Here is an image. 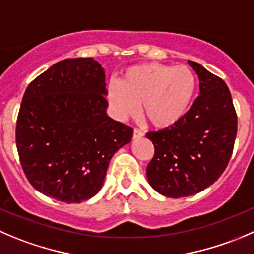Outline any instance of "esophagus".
Masks as SVG:
<instances>
[{
    "label": "esophagus",
    "mask_w": 254,
    "mask_h": 254,
    "mask_svg": "<svg viewBox=\"0 0 254 254\" xmlns=\"http://www.w3.org/2000/svg\"><path fill=\"white\" fill-rule=\"evenodd\" d=\"M142 136H144V131H141L140 129H136V127H135L132 137H134V139H140V137H142Z\"/></svg>",
    "instance_id": "34e87169"
}]
</instances>
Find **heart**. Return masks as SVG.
Returning a JSON list of instances; mask_svg holds the SVG:
<instances>
[{
    "label": "heart",
    "mask_w": 254,
    "mask_h": 254,
    "mask_svg": "<svg viewBox=\"0 0 254 254\" xmlns=\"http://www.w3.org/2000/svg\"><path fill=\"white\" fill-rule=\"evenodd\" d=\"M197 87V77L187 65L145 63L127 68L120 82H110L105 95L118 119L137 115L142 104L145 119L157 129H166L189 113Z\"/></svg>",
    "instance_id": "1"
}]
</instances>
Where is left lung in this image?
Returning a JSON list of instances; mask_svg holds the SVG:
<instances>
[{
    "label": "left lung",
    "mask_w": 254,
    "mask_h": 254,
    "mask_svg": "<svg viewBox=\"0 0 254 254\" xmlns=\"http://www.w3.org/2000/svg\"><path fill=\"white\" fill-rule=\"evenodd\" d=\"M200 93L184 119L147 132L155 155L146 169L155 191L166 197L192 196L217 181L230 162L237 135V114L223 79L189 61Z\"/></svg>",
    "instance_id": "1"
}]
</instances>
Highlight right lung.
Instances as JSON below:
<instances>
[{
	"label": "right lung",
	"instance_id": "1",
	"mask_svg": "<svg viewBox=\"0 0 254 254\" xmlns=\"http://www.w3.org/2000/svg\"><path fill=\"white\" fill-rule=\"evenodd\" d=\"M105 73L93 58L64 59L32 80L16 124L19 162L48 197L80 203L99 192L132 127L107 115Z\"/></svg>",
	"mask_w": 254,
	"mask_h": 254
}]
</instances>
